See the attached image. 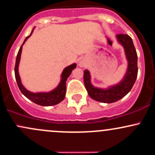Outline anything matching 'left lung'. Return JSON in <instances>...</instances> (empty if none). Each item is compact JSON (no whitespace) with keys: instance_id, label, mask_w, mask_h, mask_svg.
I'll return each instance as SVG.
<instances>
[{"instance_id":"left-lung-1","label":"left lung","mask_w":155,"mask_h":155,"mask_svg":"<svg viewBox=\"0 0 155 155\" xmlns=\"http://www.w3.org/2000/svg\"><path fill=\"white\" fill-rule=\"evenodd\" d=\"M116 37L119 43L123 45L128 61V68L124 79L115 85L101 89L95 87L91 84L89 71H84V86L88 94L93 99L102 103H113L124 97L131 91L137 79V55L132 38L125 34L117 35Z\"/></svg>"}]
</instances>
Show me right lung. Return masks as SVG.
I'll return each mask as SVG.
<instances>
[{
  "mask_svg": "<svg viewBox=\"0 0 155 155\" xmlns=\"http://www.w3.org/2000/svg\"><path fill=\"white\" fill-rule=\"evenodd\" d=\"M34 29L31 31V33L29 36H28L25 39L24 42L22 44L21 47L20 48L19 51L18 53L16 58V62H15V79H16L17 84H18V87H19L20 91L23 93L27 98L33 101L34 103L37 104L41 105V106H52V105H55L59 104V102L62 101L64 98L66 93V81L67 79L71 75V72L74 68H76V64L74 63L71 65L68 66L62 73V76H61V81L59 85L54 89L53 91L48 92V93H32V92L28 91L23 87L20 80V77L18 72V66H19L20 60V56H21L22 52V48H23V44L26 41L27 39L31 35L32 32Z\"/></svg>",
  "mask_w": 155,
  "mask_h": 155,
  "instance_id": "obj_1",
  "label": "right lung"
}]
</instances>
